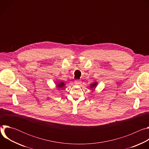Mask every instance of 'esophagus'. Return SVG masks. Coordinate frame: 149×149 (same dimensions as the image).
I'll list each match as a JSON object with an SVG mask.
<instances>
[{
    "instance_id": "esophagus-1",
    "label": "esophagus",
    "mask_w": 149,
    "mask_h": 149,
    "mask_svg": "<svg viewBox=\"0 0 149 149\" xmlns=\"http://www.w3.org/2000/svg\"><path fill=\"white\" fill-rule=\"evenodd\" d=\"M81 82L82 81L80 79H76V80H75V83L76 84H79L81 83Z\"/></svg>"
}]
</instances>
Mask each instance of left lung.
<instances>
[{
  "label": "left lung",
  "mask_w": 149,
  "mask_h": 149,
  "mask_svg": "<svg viewBox=\"0 0 149 149\" xmlns=\"http://www.w3.org/2000/svg\"><path fill=\"white\" fill-rule=\"evenodd\" d=\"M97 82H94L93 84H91V87H90V88H95V87H96V86H97Z\"/></svg>",
  "instance_id": "8db88e82"
}]
</instances>
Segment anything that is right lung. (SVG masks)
Instances as JSON below:
<instances>
[{"label": "right lung", "instance_id": "right-lung-1", "mask_svg": "<svg viewBox=\"0 0 149 149\" xmlns=\"http://www.w3.org/2000/svg\"><path fill=\"white\" fill-rule=\"evenodd\" d=\"M65 84L64 82H60L57 84V86H56L58 87V88H63V87L65 86Z\"/></svg>", "mask_w": 149, "mask_h": 149}]
</instances>
